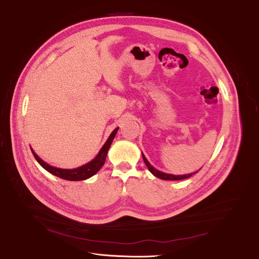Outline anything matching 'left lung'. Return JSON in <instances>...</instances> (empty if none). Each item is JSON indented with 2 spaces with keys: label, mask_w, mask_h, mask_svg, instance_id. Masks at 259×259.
I'll list each match as a JSON object with an SVG mask.
<instances>
[{
  "label": "left lung",
  "mask_w": 259,
  "mask_h": 259,
  "mask_svg": "<svg viewBox=\"0 0 259 259\" xmlns=\"http://www.w3.org/2000/svg\"><path fill=\"white\" fill-rule=\"evenodd\" d=\"M143 159H144V162H145V164L147 165V167L149 168V170H150L151 173H152L155 177H158V178L163 179V180H182V179L189 178V177H191L193 174L197 173V171H195V173L188 174V175H170V174H165V173H162V171H160V170H158V169H155L154 167H152V165L147 161V159L145 158L144 154H143Z\"/></svg>",
  "instance_id": "1"
}]
</instances>
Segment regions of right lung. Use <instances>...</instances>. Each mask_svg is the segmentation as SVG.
Segmentation results:
<instances>
[{
  "label": "right lung",
  "mask_w": 259,
  "mask_h": 259,
  "mask_svg": "<svg viewBox=\"0 0 259 259\" xmlns=\"http://www.w3.org/2000/svg\"><path fill=\"white\" fill-rule=\"evenodd\" d=\"M117 130H119V127L115 128L111 133V135L109 136L106 144L104 145L103 148L100 149V151H99V153L97 154L95 159L91 161L90 163L85 164V165H83L81 167H77V168L62 169V168H57V167L51 166V165H49L48 163H45L44 161H42L40 158H38V156L35 154V152H33V150H31V151H32L35 160L38 163H40V165L48 171H50L51 174L57 176L59 178L66 179V180H72V182H76V180H84V179H88V178L92 177L93 175H95L97 171L101 168V166L104 165V163H105L106 158H107L108 150H109V148H110V146L113 142V138L115 137Z\"/></svg>",
  "instance_id": "obj_1"
}]
</instances>
